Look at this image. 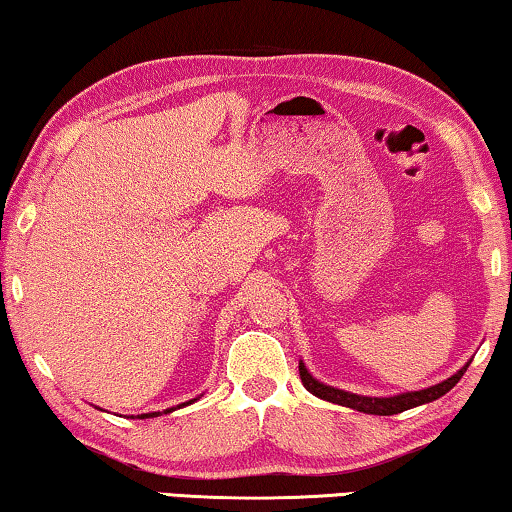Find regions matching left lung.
<instances>
[{
	"label": "left lung",
	"mask_w": 512,
	"mask_h": 512,
	"mask_svg": "<svg viewBox=\"0 0 512 512\" xmlns=\"http://www.w3.org/2000/svg\"><path fill=\"white\" fill-rule=\"evenodd\" d=\"M467 368H469V363L464 365L462 370H457L453 377H448L446 381H441V384H437V386L423 388V391L393 395V398H368V395H356V393L342 391V388L326 386V384H322V381H317L310 375L308 368L303 365V361L299 363V375H301L303 386L308 388L312 395H317V398H322L326 402L342 404V407L363 411V414H372V416H393V414H400V411H407L411 407H418V404L432 402V400L441 398V395H446L457 384V381L462 379Z\"/></svg>",
	"instance_id": "obj_1"
}]
</instances>
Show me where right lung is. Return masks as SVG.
Masks as SVG:
<instances>
[{"instance_id":"add662e5","label":"right lung","mask_w":512,"mask_h":512,"mask_svg":"<svg viewBox=\"0 0 512 512\" xmlns=\"http://www.w3.org/2000/svg\"><path fill=\"white\" fill-rule=\"evenodd\" d=\"M190 402H193V400H190ZM190 402H183V404H190ZM179 407H181V404H179ZM170 411H174V407L172 409H165L163 414H170ZM154 416H160V411H151V414H142V416H137V418H154Z\"/></svg>"}]
</instances>
